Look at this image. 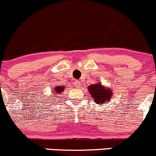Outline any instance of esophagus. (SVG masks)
Here are the masks:
<instances>
[{
  "instance_id": "esophagus-1",
  "label": "esophagus",
  "mask_w": 156,
  "mask_h": 156,
  "mask_svg": "<svg viewBox=\"0 0 156 156\" xmlns=\"http://www.w3.org/2000/svg\"><path fill=\"white\" fill-rule=\"evenodd\" d=\"M74 86H75L76 88H80L81 87V83L78 80H76L74 82Z\"/></svg>"
}]
</instances>
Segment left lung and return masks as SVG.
Instances as JSON below:
<instances>
[{"label": "left lung", "instance_id": "left-lung-1", "mask_svg": "<svg viewBox=\"0 0 156 156\" xmlns=\"http://www.w3.org/2000/svg\"><path fill=\"white\" fill-rule=\"evenodd\" d=\"M88 91L96 104L103 105L109 103L112 97V90L107 87H104L101 83H96L88 87Z\"/></svg>", "mask_w": 156, "mask_h": 156}]
</instances>
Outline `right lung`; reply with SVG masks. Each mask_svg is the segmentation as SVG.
<instances>
[{"label": "right lung", "mask_w": 156, "mask_h": 156, "mask_svg": "<svg viewBox=\"0 0 156 156\" xmlns=\"http://www.w3.org/2000/svg\"><path fill=\"white\" fill-rule=\"evenodd\" d=\"M65 89V87H63V86H57V87H55L54 89H53V90L52 91V93H53V97L55 98L57 97V99H58L59 94H60V93H62V92Z\"/></svg>", "instance_id": "right-lung-1"}]
</instances>
